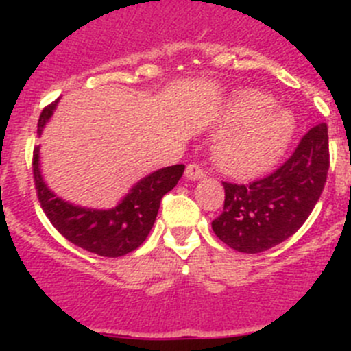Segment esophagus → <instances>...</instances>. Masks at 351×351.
I'll list each match as a JSON object with an SVG mask.
<instances>
[{
    "mask_svg": "<svg viewBox=\"0 0 351 351\" xmlns=\"http://www.w3.org/2000/svg\"><path fill=\"white\" fill-rule=\"evenodd\" d=\"M185 176L189 180H202L205 176V171L202 169L200 165H197V162H192V165L186 166Z\"/></svg>",
    "mask_w": 351,
    "mask_h": 351,
    "instance_id": "34e87169",
    "label": "esophagus"
}]
</instances>
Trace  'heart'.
Instances as JSON below:
<instances>
[{"instance_id":"b5f03b06","label":"heart","mask_w":351,"mask_h":351,"mask_svg":"<svg viewBox=\"0 0 351 351\" xmlns=\"http://www.w3.org/2000/svg\"><path fill=\"white\" fill-rule=\"evenodd\" d=\"M224 130L214 146L219 168L231 176L260 175L285 154L297 120L290 110L278 108L271 95L243 90L226 105L219 120Z\"/></svg>"}]
</instances>
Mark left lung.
Listing matches in <instances>:
<instances>
[{
  "mask_svg": "<svg viewBox=\"0 0 351 351\" xmlns=\"http://www.w3.org/2000/svg\"><path fill=\"white\" fill-rule=\"evenodd\" d=\"M328 169V125L319 123L271 175L250 185L222 183L224 210L212 221L215 236L241 253H261L285 241L313 212Z\"/></svg>",
  "mask_w": 351,
  "mask_h": 351,
  "instance_id": "left-lung-1",
  "label": "left lung"
}]
</instances>
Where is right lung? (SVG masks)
I'll return each mask as SVG.
<instances>
[{
  "label": "right lung",
  "mask_w": 351,
  "mask_h": 351,
  "mask_svg": "<svg viewBox=\"0 0 351 351\" xmlns=\"http://www.w3.org/2000/svg\"><path fill=\"white\" fill-rule=\"evenodd\" d=\"M59 100L42 110L37 136H42ZM185 171V165L166 166L136 183L115 207L88 208L74 205L56 195L40 173V146L34 149V180L37 197L45 215L62 236L76 246L117 258L137 250L153 229L161 198L173 190Z\"/></svg>",
  "instance_id": "add662e5"
}]
</instances>
